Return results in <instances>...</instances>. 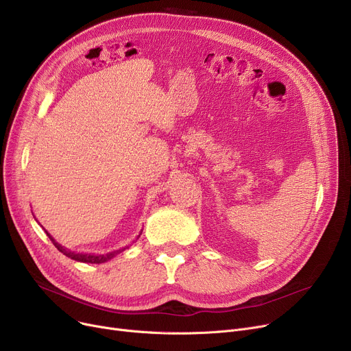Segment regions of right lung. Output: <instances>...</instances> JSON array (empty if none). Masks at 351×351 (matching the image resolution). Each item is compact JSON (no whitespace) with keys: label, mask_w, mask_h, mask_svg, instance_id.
<instances>
[{"label":"right lung","mask_w":351,"mask_h":351,"mask_svg":"<svg viewBox=\"0 0 351 351\" xmlns=\"http://www.w3.org/2000/svg\"><path fill=\"white\" fill-rule=\"evenodd\" d=\"M45 233H47V236L51 239V242L53 243V246L57 247L61 253H64L65 256H68V257H71L72 261H77V262H82V263H104V262H108V261H110L112 259V257H115L118 253H121V252H123L126 247H122V249H119V250H114V252H109V253H106V254H88V253H75V252H71V250H68V249H65L64 246H61L58 242H55L53 241V237L45 230Z\"/></svg>","instance_id":"add662e5"}]
</instances>
